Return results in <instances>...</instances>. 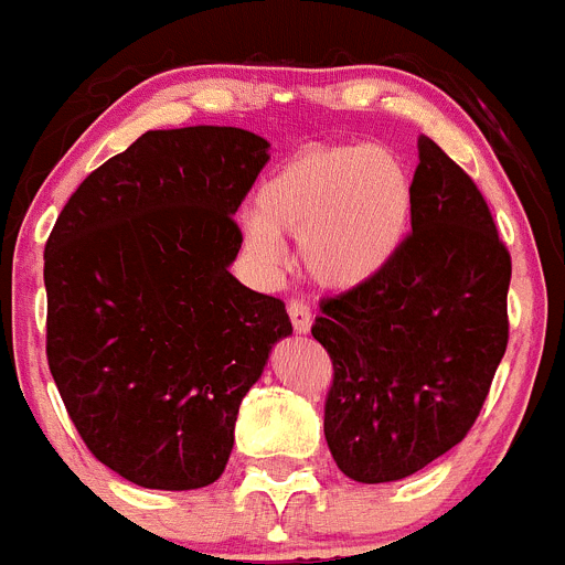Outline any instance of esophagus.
Instances as JSON below:
<instances>
[{"instance_id":"1","label":"esophagus","mask_w":565,"mask_h":565,"mask_svg":"<svg viewBox=\"0 0 565 565\" xmlns=\"http://www.w3.org/2000/svg\"><path fill=\"white\" fill-rule=\"evenodd\" d=\"M287 312L295 332H309V327H312V309H309V303L303 298H292L287 303Z\"/></svg>"}]
</instances>
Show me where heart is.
I'll list each match as a JSON object with an SVG mask.
<instances>
[{"instance_id": "1", "label": "heart", "mask_w": 565, "mask_h": 565, "mask_svg": "<svg viewBox=\"0 0 565 565\" xmlns=\"http://www.w3.org/2000/svg\"><path fill=\"white\" fill-rule=\"evenodd\" d=\"M411 220V177L371 143L312 146L287 160L258 191L245 242L276 262V233L298 236V264L320 287L352 289L385 270Z\"/></svg>"}]
</instances>
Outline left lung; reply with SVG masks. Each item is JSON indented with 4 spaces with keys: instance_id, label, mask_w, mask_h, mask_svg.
<instances>
[{
    "instance_id": "left-lung-1",
    "label": "left lung",
    "mask_w": 565,
    "mask_h": 565,
    "mask_svg": "<svg viewBox=\"0 0 565 565\" xmlns=\"http://www.w3.org/2000/svg\"><path fill=\"white\" fill-rule=\"evenodd\" d=\"M510 278L479 185L419 137L403 247L312 323L332 360L323 434L349 479H408L465 439L507 352Z\"/></svg>"
}]
</instances>
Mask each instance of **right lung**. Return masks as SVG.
Listing matches in <instances>:
<instances>
[{
  "label": "right lung",
  "instance_id": "add662e5",
  "mask_svg": "<svg viewBox=\"0 0 565 565\" xmlns=\"http://www.w3.org/2000/svg\"><path fill=\"white\" fill-rule=\"evenodd\" d=\"M270 143L233 126L146 131L67 200L44 247L47 363L89 454L149 490L220 479L281 298L231 276L233 213Z\"/></svg>",
  "mask_w": 565,
  "mask_h": 565
}]
</instances>
